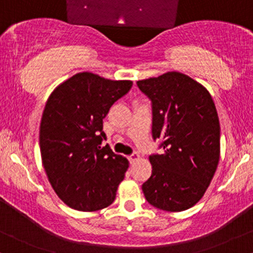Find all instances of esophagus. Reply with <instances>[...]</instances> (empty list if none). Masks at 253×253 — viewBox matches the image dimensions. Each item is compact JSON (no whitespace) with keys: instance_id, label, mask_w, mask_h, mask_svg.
Here are the masks:
<instances>
[{"instance_id":"esophagus-1","label":"esophagus","mask_w":253,"mask_h":253,"mask_svg":"<svg viewBox=\"0 0 253 253\" xmlns=\"http://www.w3.org/2000/svg\"><path fill=\"white\" fill-rule=\"evenodd\" d=\"M129 162H130V164H134L135 162H137L138 159H140V156H138L137 153H132L131 156H129Z\"/></svg>"}]
</instances>
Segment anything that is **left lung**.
<instances>
[{"instance_id": "obj_1", "label": "left lung", "mask_w": 253, "mask_h": 253, "mask_svg": "<svg viewBox=\"0 0 253 253\" xmlns=\"http://www.w3.org/2000/svg\"><path fill=\"white\" fill-rule=\"evenodd\" d=\"M152 101V136L162 154L149 156L152 175L142 184L154 208L178 212L203 198L219 162V121L205 86L181 72L137 81Z\"/></svg>"}]
</instances>
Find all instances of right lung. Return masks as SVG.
I'll return each instance as SVG.
<instances>
[{"mask_svg":"<svg viewBox=\"0 0 253 253\" xmlns=\"http://www.w3.org/2000/svg\"><path fill=\"white\" fill-rule=\"evenodd\" d=\"M131 85L81 72L47 100L40 126L43 168L58 197L75 210L97 211L115 200L129 162L110 146L101 147L102 119Z\"/></svg>","mask_w":253,"mask_h":253,"instance_id":"add662e5","label":"right lung"}]
</instances>
